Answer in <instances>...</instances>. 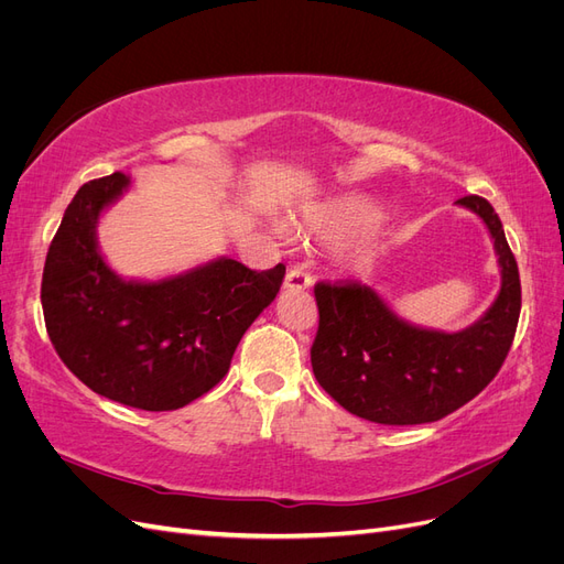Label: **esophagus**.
<instances>
[{"label": "esophagus", "instance_id": "1", "mask_svg": "<svg viewBox=\"0 0 564 564\" xmlns=\"http://www.w3.org/2000/svg\"><path fill=\"white\" fill-rule=\"evenodd\" d=\"M311 284H313V275L311 272H305L303 268H292L286 272V278H284V289H311Z\"/></svg>", "mask_w": 564, "mask_h": 564}]
</instances>
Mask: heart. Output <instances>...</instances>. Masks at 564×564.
I'll use <instances>...</instances> for the list:
<instances>
[{
    "label": "heart",
    "instance_id": "obj_1",
    "mask_svg": "<svg viewBox=\"0 0 564 564\" xmlns=\"http://www.w3.org/2000/svg\"><path fill=\"white\" fill-rule=\"evenodd\" d=\"M379 220V207H373V204L365 199H346L324 212L319 218V226L329 237H334V240H346V237L367 232L369 228L377 226ZM360 261H365V253L360 256Z\"/></svg>",
    "mask_w": 564,
    "mask_h": 564
}]
</instances>
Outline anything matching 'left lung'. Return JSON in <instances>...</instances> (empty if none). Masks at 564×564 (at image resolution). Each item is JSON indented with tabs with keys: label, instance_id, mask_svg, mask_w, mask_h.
I'll return each instance as SVG.
<instances>
[{
	"label": "left lung",
	"instance_id": "left-lung-1",
	"mask_svg": "<svg viewBox=\"0 0 564 564\" xmlns=\"http://www.w3.org/2000/svg\"><path fill=\"white\" fill-rule=\"evenodd\" d=\"M456 204L482 218L501 268L499 296L470 327H419L402 319L371 286L315 284V379L355 416L383 425L440 421L485 390L506 360L522 305L516 256L487 199L468 195Z\"/></svg>",
	"mask_w": 564,
	"mask_h": 564
}]
</instances>
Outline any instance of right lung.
Instances as JSON below:
<instances>
[{"instance_id":"1","label":"right lung","mask_w":564,"mask_h":564,"mask_svg":"<svg viewBox=\"0 0 564 564\" xmlns=\"http://www.w3.org/2000/svg\"><path fill=\"white\" fill-rule=\"evenodd\" d=\"M131 178L84 183L48 247L42 308L63 365L98 395L169 412L209 392L237 344L275 301L284 265L256 272L220 256L174 278L124 280L106 263L96 226Z\"/></svg>"}]
</instances>
